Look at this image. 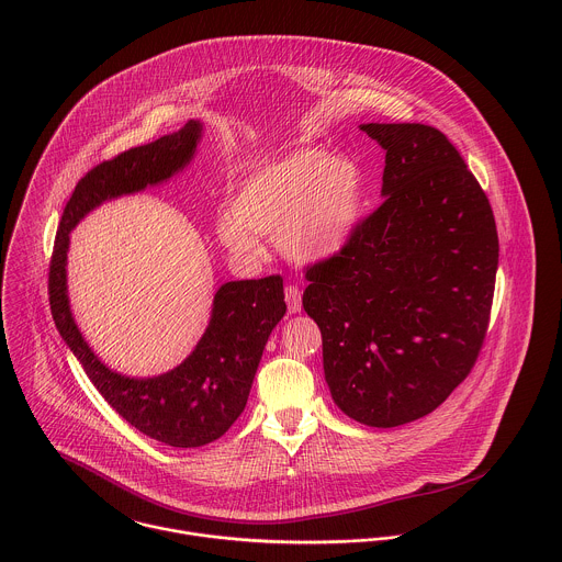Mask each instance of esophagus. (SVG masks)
Returning a JSON list of instances; mask_svg holds the SVG:
<instances>
[{"label": "esophagus", "mask_w": 562, "mask_h": 562, "mask_svg": "<svg viewBox=\"0 0 562 562\" xmlns=\"http://www.w3.org/2000/svg\"><path fill=\"white\" fill-rule=\"evenodd\" d=\"M285 303H288V312H290V314L301 312V305H303V292H301V288L288 285V288H285Z\"/></svg>", "instance_id": "34e87169"}]
</instances>
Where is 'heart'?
<instances>
[{"label":"heart","mask_w":562,"mask_h":562,"mask_svg":"<svg viewBox=\"0 0 562 562\" xmlns=\"http://www.w3.org/2000/svg\"><path fill=\"white\" fill-rule=\"evenodd\" d=\"M363 192V172L352 158L301 147L266 161L241 181L232 212L216 218V236L241 259L259 255L257 236L279 238L294 259H324L355 232Z\"/></svg>","instance_id":"obj_1"}]
</instances>
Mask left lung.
<instances>
[{
  "label": "left lung",
  "mask_w": 562,
  "mask_h": 562,
  "mask_svg": "<svg viewBox=\"0 0 562 562\" xmlns=\"http://www.w3.org/2000/svg\"><path fill=\"white\" fill-rule=\"evenodd\" d=\"M361 130L385 149V199L337 252L305 268L303 307L321 326L335 404L394 428L432 413L476 366L499 244L491 203L443 132Z\"/></svg>",
  "instance_id": "8db88e82"
}]
</instances>
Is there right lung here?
I'll use <instances>...</instances> for the list:
<instances>
[{
    "mask_svg": "<svg viewBox=\"0 0 562 562\" xmlns=\"http://www.w3.org/2000/svg\"><path fill=\"white\" fill-rule=\"evenodd\" d=\"M199 136L201 125L188 121L170 136L90 168L67 201L49 261L52 316L90 383L125 422L172 448L205 446L240 417L263 346L285 314L283 279L272 274L221 285L210 326L192 355L156 379H127L108 370L83 341L69 312L65 263L69 232L86 212L168 179L190 161Z\"/></svg>",
    "mask_w": 562,
    "mask_h": 562,
    "instance_id": "obj_1",
    "label": "right lung"
}]
</instances>
